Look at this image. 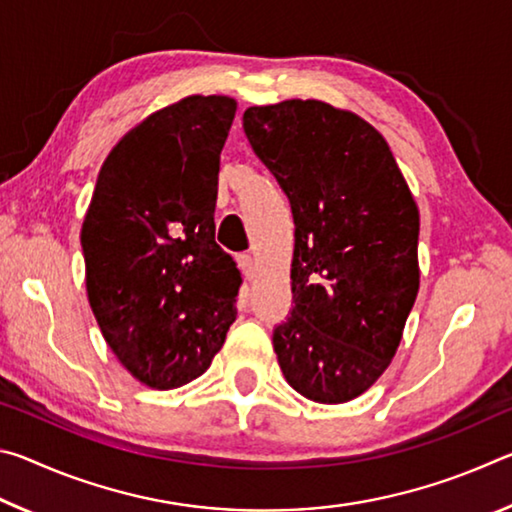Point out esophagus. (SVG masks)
Segmentation results:
<instances>
[{
    "label": "esophagus",
    "instance_id": "esophagus-1",
    "mask_svg": "<svg viewBox=\"0 0 512 512\" xmlns=\"http://www.w3.org/2000/svg\"><path fill=\"white\" fill-rule=\"evenodd\" d=\"M237 262H239L241 273L246 275V280H253V277H255V259L244 253V255L237 257Z\"/></svg>",
    "mask_w": 512,
    "mask_h": 512
}]
</instances>
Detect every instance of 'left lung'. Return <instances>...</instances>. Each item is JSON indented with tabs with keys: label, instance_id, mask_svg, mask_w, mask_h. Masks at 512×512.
Masks as SVG:
<instances>
[{
	"label": "left lung",
	"instance_id": "1",
	"mask_svg": "<svg viewBox=\"0 0 512 512\" xmlns=\"http://www.w3.org/2000/svg\"><path fill=\"white\" fill-rule=\"evenodd\" d=\"M244 131L296 223L277 363L307 400L350 402L388 368L418 296V205L384 137L350 110L253 106Z\"/></svg>",
	"mask_w": 512,
	"mask_h": 512
}]
</instances>
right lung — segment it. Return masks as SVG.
Here are the masks:
<instances>
[{
    "label": "right lung",
    "instance_id": "right-lung-1",
    "mask_svg": "<svg viewBox=\"0 0 512 512\" xmlns=\"http://www.w3.org/2000/svg\"><path fill=\"white\" fill-rule=\"evenodd\" d=\"M230 97H187L121 137L99 171L81 246L85 287L110 350L169 391L210 368L237 318L241 273L214 241Z\"/></svg>",
    "mask_w": 512,
    "mask_h": 512
}]
</instances>
